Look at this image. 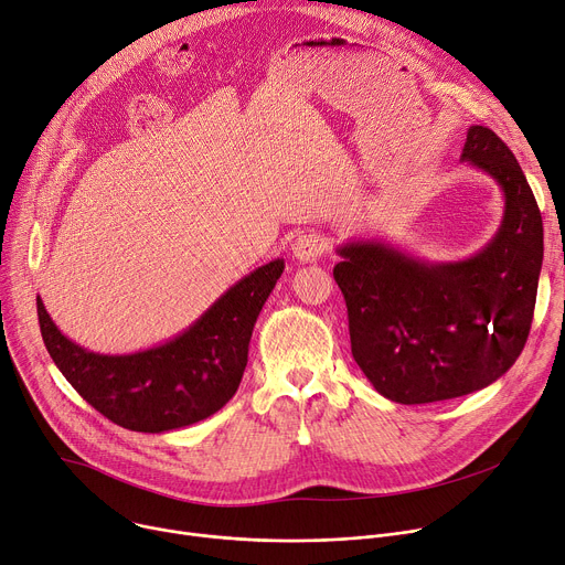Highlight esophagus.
I'll list each match as a JSON object with an SVG mask.
<instances>
[{
	"mask_svg": "<svg viewBox=\"0 0 565 565\" xmlns=\"http://www.w3.org/2000/svg\"><path fill=\"white\" fill-rule=\"evenodd\" d=\"M328 250V244L321 235L317 233H302L296 237L291 253L300 263H317L319 257H323V253Z\"/></svg>",
	"mask_w": 565,
	"mask_h": 565,
	"instance_id": "1",
	"label": "esophagus"
}]
</instances>
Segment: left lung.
I'll use <instances>...</instances> for the list:
<instances>
[{
	"mask_svg": "<svg viewBox=\"0 0 565 565\" xmlns=\"http://www.w3.org/2000/svg\"><path fill=\"white\" fill-rule=\"evenodd\" d=\"M461 160L502 188L495 237L461 263L431 265L380 242L337 253L334 280L349 308L351 351L384 398L423 405L495 382L523 353L543 265V220L511 149L470 126Z\"/></svg>",
	"mask_w": 565,
	"mask_h": 565,
	"instance_id": "left-lung-1",
	"label": "left lung"
}]
</instances>
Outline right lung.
Masks as SVG:
<instances>
[{
  "instance_id": "1",
  "label": "right lung",
  "mask_w": 565,
  "mask_h": 565,
  "mask_svg": "<svg viewBox=\"0 0 565 565\" xmlns=\"http://www.w3.org/2000/svg\"><path fill=\"white\" fill-rule=\"evenodd\" d=\"M285 269L282 259L233 285L185 332L134 355H99L70 341L38 296L42 341L78 396L134 431H169L220 412L237 392L259 310Z\"/></svg>"
}]
</instances>
